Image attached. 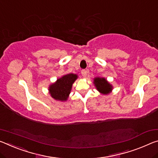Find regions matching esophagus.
I'll list each match as a JSON object with an SVG mask.
<instances>
[{"mask_svg":"<svg viewBox=\"0 0 158 158\" xmlns=\"http://www.w3.org/2000/svg\"><path fill=\"white\" fill-rule=\"evenodd\" d=\"M89 73V70H85V69H84V70H82L81 71V74H82V76H83L84 77H86V76H87V74Z\"/></svg>","mask_w":158,"mask_h":158,"instance_id":"esophagus-1","label":"esophagus"}]
</instances>
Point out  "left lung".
Instances as JSON below:
<instances>
[{"label": "left lung", "mask_w": 158, "mask_h": 158, "mask_svg": "<svg viewBox=\"0 0 158 158\" xmlns=\"http://www.w3.org/2000/svg\"><path fill=\"white\" fill-rule=\"evenodd\" d=\"M94 84L96 86L97 91H98L102 95L110 94L113 89L112 85L110 84L104 77H95L94 79Z\"/></svg>", "instance_id": "8db88e82"}]
</instances>
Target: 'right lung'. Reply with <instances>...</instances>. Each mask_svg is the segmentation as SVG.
Returning <instances> with one entry per match:
<instances>
[{
	"instance_id": "right-lung-1",
	"label": "right lung",
	"mask_w": 158,
	"mask_h": 158,
	"mask_svg": "<svg viewBox=\"0 0 158 158\" xmlns=\"http://www.w3.org/2000/svg\"><path fill=\"white\" fill-rule=\"evenodd\" d=\"M78 78L76 74H67L57 79L48 87V93L56 101L64 102L68 99L72 85Z\"/></svg>"
}]
</instances>
